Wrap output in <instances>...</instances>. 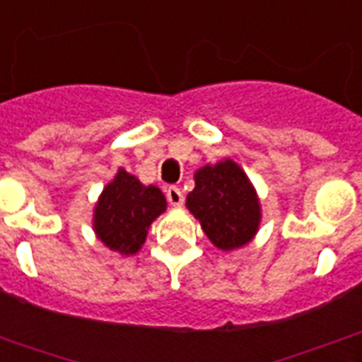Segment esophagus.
Here are the masks:
<instances>
[{
  "label": "esophagus",
  "instance_id": "1",
  "mask_svg": "<svg viewBox=\"0 0 362 362\" xmlns=\"http://www.w3.org/2000/svg\"><path fill=\"white\" fill-rule=\"evenodd\" d=\"M167 201H169L173 206H182V203H184V195H182L180 187L178 186L167 187Z\"/></svg>",
  "mask_w": 362,
  "mask_h": 362
}]
</instances>
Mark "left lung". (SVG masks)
<instances>
[{"label": "left lung", "instance_id": "left-lung-1", "mask_svg": "<svg viewBox=\"0 0 362 362\" xmlns=\"http://www.w3.org/2000/svg\"><path fill=\"white\" fill-rule=\"evenodd\" d=\"M186 205L201 222L206 237L222 250L247 245L260 224L255 187L231 159L197 170Z\"/></svg>", "mask_w": 362, "mask_h": 362}]
</instances>
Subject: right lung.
I'll list each match as a JSON object with an SVG mask.
<instances>
[{
    "mask_svg": "<svg viewBox=\"0 0 362 362\" xmlns=\"http://www.w3.org/2000/svg\"><path fill=\"white\" fill-rule=\"evenodd\" d=\"M167 201L156 186H142L132 175L119 170L95 209V231L100 241L121 255H134L146 241L148 228Z\"/></svg>",
    "mask_w": 362,
    "mask_h": 362,
    "instance_id": "right-lung-1",
    "label": "right lung"
}]
</instances>
